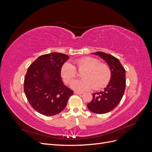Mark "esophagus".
Segmentation results:
<instances>
[{
    "instance_id": "1",
    "label": "esophagus",
    "mask_w": 152,
    "mask_h": 152,
    "mask_svg": "<svg viewBox=\"0 0 152 152\" xmlns=\"http://www.w3.org/2000/svg\"><path fill=\"white\" fill-rule=\"evenodd\" d=\"M74 94H82V93H80V92H78V91H75L74 92Z\"/></svg>"
}]
</instances>
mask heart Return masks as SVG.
<instances>
[{
  "label": "heart",
  "instance_id": "obj_1",
  "mask_svg": "<svg viewBox=\"0 0 152 152\" xmlns=\"http://www.w3.org/2000/svg\"><path fill=\"white\" fill-rule=\"evenodd\" d=\"M83 79L76 80L71 84L72 88L76 91H84L94 88L99 90L107 85L111 77L109 67L98 59L93 57H84L75 61ZM61 75L63 81L69 84L77 76L75 67L72 63L65 62L61 68Z\"/></svg>",
  "mask_w": 152,
  "mask_h": 152
}]
</instances>
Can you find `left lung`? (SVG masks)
<instances>
[{
    "label": "left lung",
    "instance_id": "obj_1",
    "mask_svg": "<svg viewBox=\"0 0 152 152\" xmlns=\"http://www.w3.org/2000/svg\"><path fill=\"white\" fill-rule=\"evenodd\" d=\"M107 62L111 72V79L103 91L93 93V99L87 104L91 112L103 114L112 111L121 101L126 89V70L120 61L111 54L103 52L92 53Z\"/></svg>",
    "mask_w": 152,
    "mask_h": 152
}]
</instances>
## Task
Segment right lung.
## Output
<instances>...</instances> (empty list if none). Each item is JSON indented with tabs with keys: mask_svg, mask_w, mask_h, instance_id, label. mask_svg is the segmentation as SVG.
I'll list each match as a JSON object with an SVG mask.
<instances>
[{
	"mask_svg": "<svg viewBox=\"0 0 152 152\" xmlns=\"http://www.w3.org/2000/svg\"><path fill=\"white\" fill-rule=\"evenodd\" d=\"M69 58L66 54H44L28 67L24 80V91L34 110L46 116L60 113L66 107L73 91L63 84L61 68Z\"/></svg>",
	"mask_w": 152,
	"mask_h": 152,
	"instance_id": "add662e5",
	"label": "right lung"
}]
</instances>
